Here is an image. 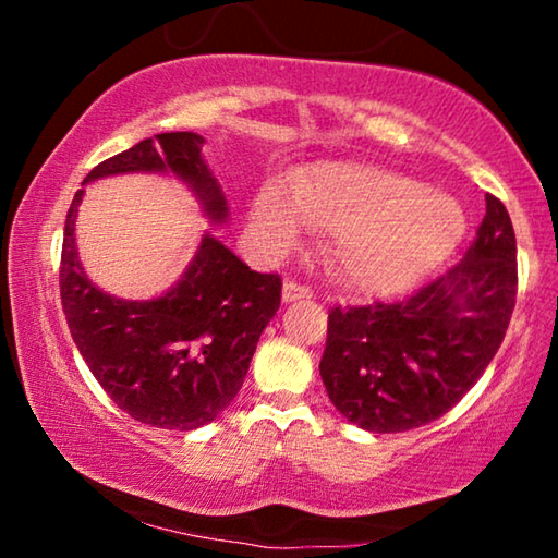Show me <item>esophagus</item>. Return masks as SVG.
I'll use <instances>...</instances> for the list:
<instances>
[{
	"label": "esophagus",
	"mask_w": 558,
	"mask_h": 558,
	"mask_svg": "<svg viewBox=\"0 0 558 558\" xmlns=\"http://www.w3.org/2000/svg\"><path fill=\"white\" fill-rule=\"evenodd\" d=\"M313 295V290L307 286H302L298 280H286L282 282V302H292V300H305Z\"/></svg>",
	"instance_id": "34e87169"
}]
</instances>
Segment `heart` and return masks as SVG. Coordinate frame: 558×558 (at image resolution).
Listing matches in <instances>:
<instances>
[{
  "mask_svg": "<svg viewBox=\"0 0 558 558\" xmlns=\"http://www.w3.org/2000/svg\"><path fill=\"white\" fill-rule=\"evenodd\" d=\"M329 231V266L347 286L384 292L409 286L456 248L465 214L448 194L364 162H323L266 184L253 202L263 248L280 253L305 226Z\"/></svg>",
  "mask_w": 558,
  "mask_h": 558,
  "instance_id": "1",
  "label": "heart"
}]
</instances>
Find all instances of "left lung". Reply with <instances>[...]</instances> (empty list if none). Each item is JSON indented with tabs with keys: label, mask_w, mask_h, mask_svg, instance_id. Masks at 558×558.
Masks as SVG:
<instances>
[{
	"label": "left lung",
	"mask_w": 558,
	"mask_h": 558,
	"mask_svg": "<svg viewBox=\"0 0 558 558\" xmlns=\"http://www.w3.org/2000/svg\"><path fill=\"white\" fill-rule=\"evenodd\" d=\"M458 266L411 295L332 307L319 376L347 421L372 433L448 413L493 362L517 300V241L505 204L485 196Z\"/></svg>",
	"instance_id": "obj_1"
}]
</instances>
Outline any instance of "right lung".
<instances>
[{"label": "right lung", "instance_id": "add662e5", "mask_svg": "<svg viewBox=\"0 0 558 558\" xmlns=\"http://www.w3.org/2000/svg\"><path fill=\"white\" fill-rule=\"evenodd\" d=\"M196 132H162L90 169L83 184L128 172H169L192 189L214 221L229 214L202 159ZM78 189L65 214L61 302L71 337L106 393L145 426L194 430L211 423L248 374L260 332L278 313L282 280L256 272L206 233L172 290L120 300L88 280L75 253Z\"/></svg>", "mask_w": 558, "mask_h": 558}]
</instances>
